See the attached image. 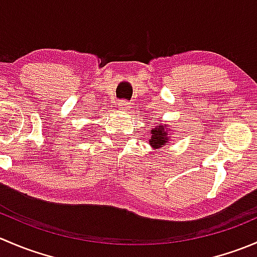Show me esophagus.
Listing matches in <instances>:
<instances>
[{
  "instance_id": "obj_1",
  "label": "esophagus",
  "mask_w": 257,
  "mask_h": 257,
  "mask_svg": "<svg viewBox=\"0 0 257 257\" xmlns=\"http://www.w3.org/2000/svg\"><path fill=\"white\" fill-rule=\"evenodd\" d=\"M119 109L124 110V112H128V110L131 109V104H129V102H126V100H120V102H119Z\"/></svg>"
}]
</instances>
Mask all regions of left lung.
Returning a JSON list of instances; mask_svg holds the SVG:
<instances>
[{
    "instance_id": "left-lung-1",
    "label": "left lung",
    "mask_w": 257,
    "mask_h": 257,
    "mask_svg": "<svg viewBox=\"0 0 257 257\" xmlns=\"http://www.w3.org/2000/svg\"><path fill=\"white\" fill-rule=\"evenodd\" d=\"M172 132V129L168 128V124H159V125H157L155 128H153L152 132H150V147L155 150L160 149V148L165 147V145H169V136Z\"/></svg>"
}]
</instances>
